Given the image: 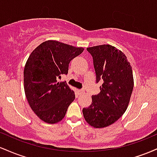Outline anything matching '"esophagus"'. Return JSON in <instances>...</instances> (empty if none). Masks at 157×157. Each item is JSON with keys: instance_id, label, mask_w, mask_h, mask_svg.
Returning a JSON list of instances; mask_svg holds the SVG:
<instances>
[{"instance_id": "34e87169", "label": "esophagus", "mask_w": 157, "mask_h": 157, "mask_svg": "<svg viewBox=\"0 0 157 157\" xmlns=\"http://www.w3.org/2000/svg\"><path fill=\"white\" fill-rule=\"evenodd\" d=\"M77 92H78L79 95H81V94H82L84 93V91H83V90L79 89V90H77Z\"/></svg>"}]
</instances>
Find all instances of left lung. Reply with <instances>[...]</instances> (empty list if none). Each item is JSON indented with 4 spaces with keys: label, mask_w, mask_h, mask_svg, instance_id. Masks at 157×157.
I'll return each mask as SVG.
<instances>
[{
    "label": "left lung",
    "mask_w": 157,
    "mask_h": 157,
    "mask_svg": "<svg viewBox=\"0 0 157 157\" xmlns=\"http://www.w3.org/2000/svg\"><path fill=\"white\" fill-rule=\"evenodd\" d=\"M93 58L96 82L101 81L100 92L92 95V102L84 108L86 121L94 128L107 127L122 117L134 88L132 68L127 57L111 45L87 48Z\"/></svg>",
    "instance_id": "left-lung-1"
}]
</instances>
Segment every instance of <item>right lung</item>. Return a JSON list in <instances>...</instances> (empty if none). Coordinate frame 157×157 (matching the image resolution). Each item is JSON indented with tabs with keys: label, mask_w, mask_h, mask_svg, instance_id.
Wrapping results in <instances>:
<instances>
[{
	"label": "right lung",
	"mask_w": 157,
	"mask_h": 157,
	"mask_svg": "<svg viewBox=\"0 0 157 157\" xmlns=\"http://www.w3.org/2000/svg\"><path fill=\"white\" fill-rule=\"evenodd\" d=\"M84 48L56 40L40 44L32 52L23 71L25 94L38 117L47 123H57L66 115L75 99V91L66 82H58L67 75L70 61Z\"/></svg>",
	"instance_id": "add662e5"
}]
</instances>
